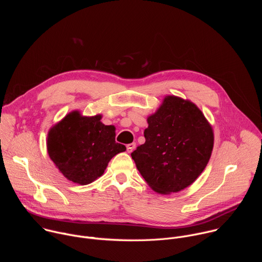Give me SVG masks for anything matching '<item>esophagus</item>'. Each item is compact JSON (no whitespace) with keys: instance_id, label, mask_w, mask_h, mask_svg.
I'll list each match as a JSON object with an SVG mask.
<instances>
[{"instance_id":"34e87169","label":"esophagus","mask_w":262,"mask_h":262,"mask_svg":"<svg viewBox=\"0 0 262 262\" xmlns=\"http://www.w3.org/2000/svg\"><path fill=\"white\" fill-rule=\"evenodd\" d=\"M135 148H136V143H130V144L126 145V150L128 154L133 152L135 150Z\"/></svg>"}]
</instances>
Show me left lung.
Instances as JSON below:
<instances>
[{
  "label": "left lung",
  "instance_id": "left-lung-1",
  "mask_svg": "<svg viewBox=\"0 0 262 262\" xmlns=\"http://www.w3.org/2000/svg\"><path fill=\"white\" fill-rule=\"evenodd\" d=\"M145 143L132 158L150 188L163 195L178 193L203 172L213 148V130L191 100L168 95L148 116Z\"/></svg>",
  "mask_w": 262,
  "mask_h": 262
}]
</instances>
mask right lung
Returning a JSON list of instances; mask_svg holds the SVG:
<instances>
[{
	"label": "right lung",
	"instance_id": "right-lung-1",
	"mask_svg": "<svg viewBox=\"0 0 262 262\" xmlns=\"http://www.w3.org/2000/svg\"><path fill=\"white\" fill-rule=\"evenodd\" d=\"M101 115L83 116L76 110L50 128L48 154L68 180L86 185L100 177L111 159L126 150L115 141V126L104 125Z\"/></svg>",
	"mask_w": 262,
	"mask_h": 262
}]
</instances>
